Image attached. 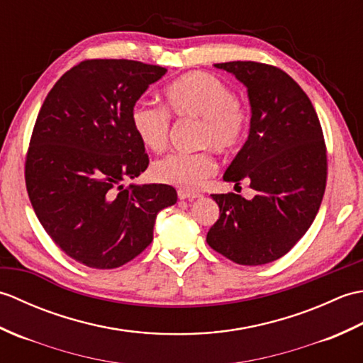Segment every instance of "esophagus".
Here are the masks:
<instances>
[{
	"instance_id": "1",
	"label": "esophagus",
	"mask_w": 363,
	"mask_h": 363,
	"mask_svg": "<svg viewBox=\"0 0 363 363\" xmlns=\"http://www.w3.org/2000/svg\"><path fill=\"white\" fill-rule=\"evenodd\" d=\"M177 196H179V199H195V198L201 196V194H198V191L179 189V190H177Z\"/></svg>"
}]
</instances>
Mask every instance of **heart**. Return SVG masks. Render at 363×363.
<instances>
[{"label":"heart","mask_w":363,"mask_h":363,"mask_svg":"<svg viewBox=\"0 0 363 363\" xmlns=\"http://www.w3.org/2000/svg\"><path fill=\"white\" fill-rule=\"evenodd\" d=\"M165 107L137 103L130 111V125L140 142L154 152L167 150L172 118L199 120L198 146L228 154L245 140L250 128L248 109L235 99L228 84L217 76L194 72L182 74L164 90ZM217 169V160L209 150L174 152L152 167L159 182L184 190L201 187Z\"/></svg>","instance_id":"1"}]
</instances>
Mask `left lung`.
<instances>
[{
    "label": "left lung",
    "mask_w": 363,
    "mask_h": 363,
    "mask_svg": "<svg viewBox=\"0 0 363 363\" xmlns=\"http://www.w3.org/2000/svg\"><path fill=\"white\" fill-rule=\"evenodd\" d=\"M248 89L251 128L223 179L250 181L256 196L212 195L220 217L206 242L238 265L285 256L311 228L325 195L328 151L318 115L298 82L274 65L215 64Z\"/></svg>",
    "instance_id": "8db88e82"
}]
</instances>
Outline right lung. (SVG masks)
<instances>
[{
	"label": "right lung",
	"instance_id": "obj_1",
	"mask_svg": "<svg viewBox=\"0 0 363 363\" xmlns=\"http://www.w3.org/2000/svg\"><path fill=\"white\" fill-rule=\"evenodd\" d=\"M165 72L138 60H82L54 84L37 115L28 195L46 234L82 265L128 264L152 242L157 213L177 201L167 184H121L148 168L130 111Z\"/></svg>",
	"mask_w": 363,
	"mask_h": 363
}]
</instances>
